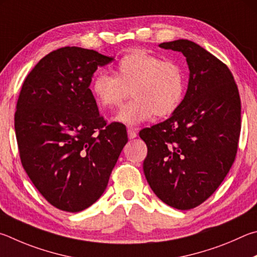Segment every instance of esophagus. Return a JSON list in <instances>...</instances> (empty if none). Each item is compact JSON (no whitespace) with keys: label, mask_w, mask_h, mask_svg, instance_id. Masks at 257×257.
<instances>
[{"label":"esophagus","mask_w":257,"mask_h":257,"mask_svg":"<svg viewBox=\"0 0 257 257\" xmlns=\"http://www.w3.org/2000/svg\"><path fill=\"white\" fill-rule=\"evenodd\" d=\"M127 136L130 140H133V139H136L138 137V133H137V128H133V127H128L127 128Z\"/></svg>","instance_id":"1"}]
</instances>
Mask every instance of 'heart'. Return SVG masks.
Wrapping results in <instances>:
<instances>
[{
    "mask_svg": "<svg viewBox=\"0 0 257 257\" xmlns=\"http://www.w3.org/2000/svg\"><path fill=\"white\" fill-rule=\"evenodd\" d=\"M91 90L102 107L123 105L132 91L134 100L114 119L126 125H139L156 115L168 116L176 111L185 96L186 80L176 63L138 49L120 58L115 75L97 73Z\"/></svg>",
    "mask_w": 257,
    "mask_h": 257,
    "instance_id": "obj_1",
    "label": "heart"
}]
</instances>
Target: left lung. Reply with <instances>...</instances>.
Masks as SVG:
<instances>
[{
    "label": "left lung",
    "mask_w": 257,
    "mask_h": 257,
    "mask_svg": "<svg viewBox=\"0 0 257 257\" xmlns=\"http://www.w3.org/2000/svg\"><path fill=\"white\" fill-rule=\"evenodd\" d=\"M159 47L183 53L190 78L178 109L140 132L148 147L143 172L164 203L190 210L213 194L235 161L239 92L230 70L200 45L178 39Z\"/></svg>",
    "instance_id": "1"
}]
</instances>
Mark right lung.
Instances as JSON below:
<instances>
[{
    "mask_svg": "<svg viewBox=\"0 0 257 257\" xmlns=\"http://www.w3.org/2000/svg\"><path fill=\"white\" fill-rule=\"evenodd\" d=\"M112 60L93 49H56L31 70L18 99L21 164L40 194L66 212L102 195L127 143L125 125H107L89 89L98 66Z\"/></svg>",
    "mask_w": 257,
    "mask_h": 257,
    "instance_id": "obj_1",
    "label": "right lung"
}]
</instances>
